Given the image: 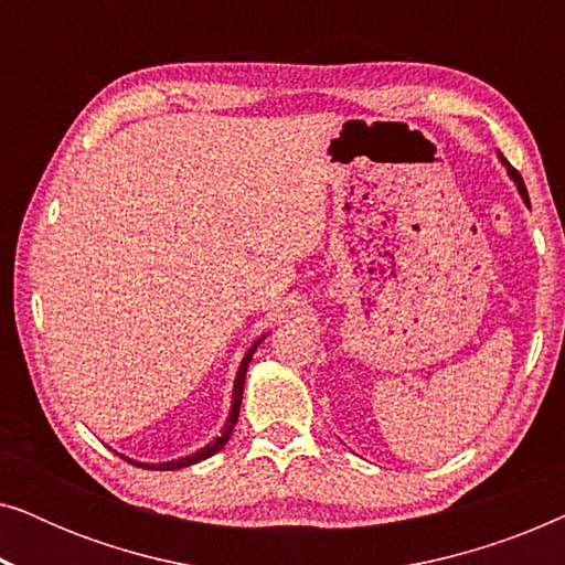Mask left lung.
Masks as SVG:
<instances>
[{"label": "left lung", "mask_w": 565, "mask_h": 565, "mask_svg": "<svg viewBox=\"0 0 565 565\" xmlns=\"http://www.w3.org/2000/svg\"><path fill=\"white\" fill-rule=\"evenodd\" d=\"M501 161H504V164H507V172H509V177H512V180L516 182V190H520V195H522V200H524V203H527V205H530V198H527V188H524V182H522V174H520V172H516V169H514V167H509V161H507L504 157H501Z\"/></svg>", "instance_id": "1"}]
</instances>
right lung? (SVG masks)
Segmentation results:
<instances>
[{
  "mask_svg": "<svg viewBox=\"0 0 565 565\" xmlns=\"http://www.w3.org/2000/svg\"><path fill=\"white\" fill-rule=\"evenodd\" d=\"M262 339H265V337H262ZM262 339H257V342H254V344L249 347V350H246L244 360H242V367H238V373H236V381H234V401H231V412H228V419H226V424H223V431H221V437H215L211 445H205V447H203V450L192 452V455H188V458H180V460L159 462V466H151V462H136V460H130V462H134V466L149 468V470H177V468H188V466H195V462L205 460V458H211V455L218 452L221 447L228 443L231 431H234L236 422H238V406H242V393H244V381H246V367H249V362H252V354L257 352V347H259ZM126 460H128V458H126Z\"/></svg>",
  "mask_w": 565,
  "mask_h": 565,
  "instance_id": "add662e5",
  "label": "right lung"
}]
</instances>
